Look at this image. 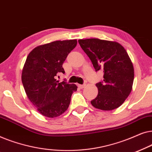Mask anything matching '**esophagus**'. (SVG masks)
Returning <instances> with one entry per match:
<instances>
[{"label":"esophagus","instance_id":"obj_1","mask_svg":"<svg viewBox=\"0 0 152 152\" xmlns=\"http://www.w3.org/2000/svg\"><path fill=\"white\" fill-rule=\"evenodd\" d=\"M85 86H86V84H78V87L81 89L84 88Z\"/></svg>","mask_w":152,"mask_h":152}]
</instances>
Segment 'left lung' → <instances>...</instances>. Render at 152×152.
<instances>
[{"label":"left lung","mask_w":152,"mask_h":152,"mask_svg":"<svg viewBox=\"0 0 152 152\" xmlns=\"http://www.w3.org/2000/svg\"><path fill=\"white\" fill-rule=\"evenodd\" d=\"M78 42L95 70L104 72V82L96 84L98 94L91 104L103 111L117 109L129 95L134 79V66L126 50L116 41L86 39Z\"/></svg>","instance_id":"8db88e82"}]
</instances>
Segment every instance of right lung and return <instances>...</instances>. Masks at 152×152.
I'll list each match as a JSON object with an SVG mask.
<instances>
[{"mask_svg":"<svg viewBox=\"0 0 152 152\" xmlns=\"http://www.w3.org/2000/svg\"><path fill=\"white\" fill-rule=\"evenodd\" d=\"M77 43L76 39L53 41L36 47L27 57L22 83L29 100L43 116L53 118L64 113L77 89L75 84L56 79L57 73L65 72L62 65Z\"/></svg>","mask_w":152,"mask_h":152,"instance_id":"right-lung-1","label":"right lung"}]
</instances>
